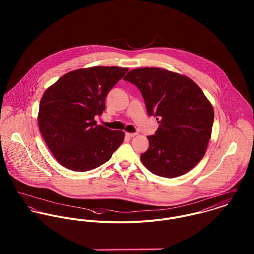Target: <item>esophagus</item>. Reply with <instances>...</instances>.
I'll use <instances>...</instances> for the list:
<instances>
[{"label": "esophagus", "instance_id": "1", "mask_svg": "<svg viewBox=\"0 0 254 254\" xmlns=\"http://www.w3.org/2000/svg\"><path fill=\"white\" fill-rule=\"evenodd\" d=\"M125 135H126L127 137H129V138H133V137H135L137 134H136V133H125Z\"/></svg>", "mask_w": 254, "mask_h": 254}]
</instances>
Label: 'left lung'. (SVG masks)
Instances as JSON below:
<instances>
[{
    "instance_id": "1",
    "label": "left lung",
    "mask_w": 254,
    "mask_h": 254,
    "mask_svg": "<svg viewBox=\"0 0 254 254\" xmlns=\"http://www.w3.org/2000/svg\"><path fill=\"white\" fill-rule=\"evenodd\" d=\"M137 86L149 116L159 127L148 136L141 160L153 174L175 178L203 157L211 137L214 111L201 89L189 77L163 68L133 69L124 77Z\"/></svg>"
}]
</instances>
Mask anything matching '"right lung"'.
I'll return each mask as SVG.
<instances>
[{"label": "right lung", "mask_w": 254, "mask_h": 254, "mask_svg": "<svg viewBox=\"0 0 254 254\" xmlns=\"http://www.w3.org/2000/svg\"><path fill=\"white\" fill-rule=\"evenodd\" d=\"M129 68L94 66L62 76L44 93L38 124L55 158L73 171L93 170L107 161L124 140L123 131L98 125L106 98Z\"/></svg>", "instance_id": "add662e5"}]
</instances>
